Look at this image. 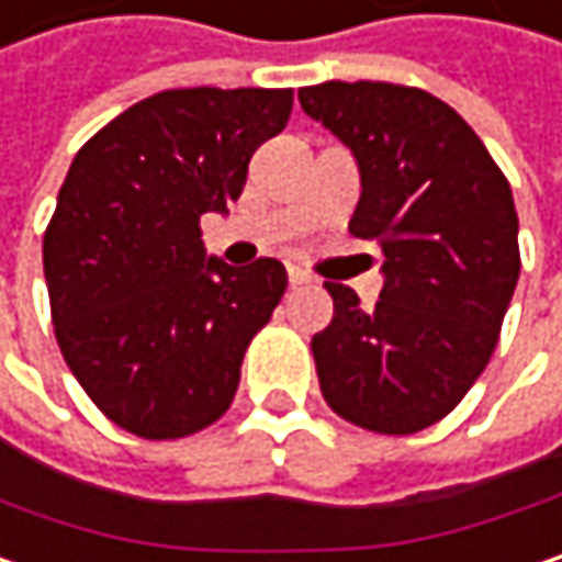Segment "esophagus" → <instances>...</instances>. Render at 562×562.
Here are the masks:
<instances>
[{
    "instance_id": "1",
    "label": "esophagus",
    "mask_w": 562,
    "mask_h": 562,
    "mask_svg": "<svg viewBox=\"0 0 562 562\" xmlns=\"http://www.w3.org/2000/svg\"><path fill=\"white\" fill-rule=\"evenodd\" d=\"M288 281H291L294 288H297V284H311V274H307L304 268H297V265H291V268H288Z\"/></svg>"
}]
</instances>
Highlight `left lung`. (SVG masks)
Masks as SVG:
<instances>
[{"label":"left lung","mask_w":562,"mask_h":562,"mask_svg":"<svg viewBox=\"0 0 562 562\" xmlns=\"http://www.w3.org/2000/svg\"><path fill=\"white\" fill-rule=\"evenodd\" d=\"M356 158L349 233L375 239L382 294L362 311L329 281L333 319L311 342L326 404L375 434L447 417L488 366L521 255L505 175L453 105L394 83H316L297 93Z\"/></svg>","instance_id":"1"}]
</instances>
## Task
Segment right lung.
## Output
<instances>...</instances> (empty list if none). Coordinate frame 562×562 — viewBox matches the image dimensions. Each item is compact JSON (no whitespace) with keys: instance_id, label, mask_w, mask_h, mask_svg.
Listing matches in <instances>:
<instances>
[{"instance_id":"1","label":"right lung","mask_w":562,"mask_h":562,"mask_svg":"<svg viewBox=\"0 0 562 562\" xmlns=\"http://www.w3.org/2000/svg\"><path fill=\"white\" fill-rule=\"evenodd\" d=\"M291 90H165L128 105L74 158L44 233L57 346L122 430L177 440L220 420L288 271L206 255L203 213H229Z\"/></svg>"}]
</instances>
